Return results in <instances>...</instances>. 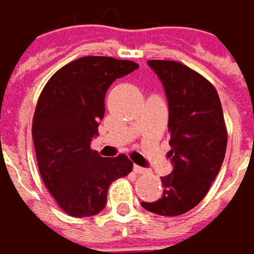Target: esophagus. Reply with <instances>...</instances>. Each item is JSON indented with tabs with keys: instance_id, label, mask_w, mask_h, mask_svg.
<instances>
[{
	"instance_id": "1",
	"label": "esophagus",
	"mask_w": 254,
	"mask_h": 254,
	"mask_svg": "<svg viewBox=\"0 0 254 254\" xmlns=\"http://www.w3.org/2000/svg\"><path fill=\"white\" fill-rule=\"evenodd\" d=\"M133 172L138 174H142V173H147V169H144V167H141V166H133Z\"/></svg>"
}]
</instances>
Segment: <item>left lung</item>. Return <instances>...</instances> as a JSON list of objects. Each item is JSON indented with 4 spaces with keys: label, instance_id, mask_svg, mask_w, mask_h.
Instances as JSON below:
<instances>
[{
    "label": "left lung",
    "instance_id": "8db88e82",
    "mask_svg": "<svg viewBox=\"0 0 254 254\" xmlns=\"http://www.w3.org/2000/svg\"><path fill=\"white\" fill-rule=\"evenodd\" d=\"M160 78L169 104L173 172L161 179L163 196L141 205L157 215L177 217L208 193L227 150L222 106L214 85L174 61H148Z\"/></svg>",
    "mask_w": 254,
    "mask_h": 254
}]
</instances>
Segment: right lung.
<instances>
[{
  "instance_id": "right-lung-1",
  "label": "right lung",
  "mask_w": 254,
  "mask_h": 254,
  "mask_svg": "<svg viewBox=\"0 0 254 254\" xmlns=\"http://www.w3.org/2000/svg\"><path fill=\"white\" fill-rule=\"evenodd\" d=\"M138 66L132 61L84 57L57 71L39 97L32 127L39 172L71 217L99 214L112 182L132 170L125 154L104 158L90 145L99 135L106 91Z\"/></svg>"
}]
</instances>
